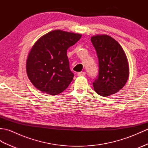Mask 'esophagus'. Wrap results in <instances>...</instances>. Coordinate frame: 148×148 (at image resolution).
Returning <instances> with one entry per match:
<instances>
[{"mask_svg": "<svg viewBox=\"0 0 148 148\" xmlns=\"http://www.w3.org/2000/svg\"><path fill=\"white\" fill-rule=\"evenodd\" d=\"M85 74H86V72H84V71H81V72H78V74H77V75L79 76H85Z\"/></svg>", "mask_w": 148, "mask_h": 148, "instance_id": "1", "label": "esophagus"}]
</instances>
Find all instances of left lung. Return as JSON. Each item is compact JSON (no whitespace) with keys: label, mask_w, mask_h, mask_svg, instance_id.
I'll return each mask as SVG.
<instances>
[{"label":"left lung","mask_w":148,"mask_h":148,"mask_svg":"<svg viewBox=\"0 0 148 148\" xmlns=\"http://www.w3.org/2000/svg\"><path fill=\"white\" fill-rule=\"evenodd\" d=\"M91 41L99 60V74L93 83L94 90L103 97L116 93L128 80L126 55L120 45L109 36H93Z\"/></svg>","instance_id":"obj_1"}]
</instances>
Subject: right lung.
Wrapping results in <instances>:
<instances>
[{
    "instance_id": "obj_1",
    "label": "right lung",
    "mask_w": 148,
    "mask_h": 148,
    "mask_svg": "<svg viewBox=\"0 0 148 148\" xmlns=\"http://www.w3.org/2000/svg\"><path fill=\"white\" fill-rule=\"evenodd\" d=\"M81 36L53 30L34 44L28 56L26 67L28 77L37 89L56 95L69 86L74 74L69 67L67 51Z\"/></svg>"
}]
</instances>
